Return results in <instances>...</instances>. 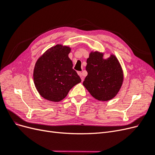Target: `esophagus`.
<instances>
[{
  "mask_svg": "<svg viewBox=\"0 0 155 155\" xmlns=\"http://www.w3.org/2000/svg\"><path fill=\"white\" fill-rule=\"evenodd\" d=\"M78 74H79V76H80V78H81V81H83V80H84V78H83V76L82 73L79 72H78Z\"/></svg>",
  "mask_w": 155,
  "mask_h": 155,
  "instance_id": "34e87169",
  "label": "esophagus"
}]
</instances>
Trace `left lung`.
Masks as SVG:
<instances>
[{
	"label": "left lung",
	"instance_id": "8db88e82",
	"mask_svg": "<svg viewBox=\"0 0 155 155\" xmlns=\"http://www.w3.org/2000/svg\"><path fill=\"white\" fill-rule=\"evenodd\" d=\"M88 75L83 85L95 99L106 101L114 98L124 81V72L113 54L104 59V53L91 51L87 60Z\"/></svg>",
	"mask_w": 155,
	"mask_h": 155
}]
</instances>
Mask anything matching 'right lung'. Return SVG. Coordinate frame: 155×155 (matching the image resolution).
<instances>
[{
  "label": "right lung",
  "instance_id": "1",
  "mask_svg": "<svg viewBox=\"0 0 155 155\" xmlns=\"http://www.w3.org/2000/svg\"><path fill=\"white\" fill-rule=\"evenodd\" d=\"M71 48L57 45L37 59L34 70V81L39 94L54 102L61 101L74 86L81 81L72 61L68 58Z\"/></svg>",
  "mask_w": 155,
  "mask_h": 155
}]
</instances>
